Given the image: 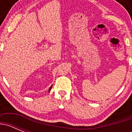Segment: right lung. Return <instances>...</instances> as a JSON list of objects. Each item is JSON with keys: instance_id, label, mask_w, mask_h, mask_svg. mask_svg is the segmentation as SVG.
<instances>
[{"instance_id": "right-lung-1", "label": "right lung", "mask_w": 132, "mask_h": 132, "mask_svg": "<svg viewBox=\"0 0 132 132\" xmlns=\"http://www.w3.org/2000/svg\"><path fill=\"white\" fill-rule=\"evenodd\" d=\"M52 86H51V87H50V88H49V91H50V90H51V89H52Z\"/></svg>"}]
</instances>
